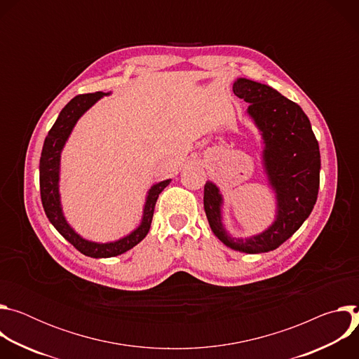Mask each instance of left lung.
<instances>
[{
	"label": "left lung",
	"mask_w": 359,
	"mask_h": 359,
	"mask_svg": "<svg viewBox=\"0 0 359 359\" xmlns=\"http://www.w3.org/2000/svg\"><path fill=\"white\" fill-rule=\"evenodd\" d=\"M236 96L262 136V169L273 191L276 215L262 233L234 237L223 223L224 198L212 180L204 184V212L215 236L231 250L259 254L276 250L311 215L320 189V146L309 116L274 88L247 78L233 83Z\"/></svg>",
	"instance_id": "1"
}]
</instances>
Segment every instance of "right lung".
Masks as SVG:
<instances>
[{
  "instance_id": "1",
  "label": "right lung",
  "mask_w": 359,
  "mask_h": 359,
  "mask_svg": "<svg viewBox=\"0 0 359 359\" xmlns=\"http://www.w3.org/2000/svg\"><path fill=\"white\" fill-rule=\"evenodd\" d=\"M111 93L95 92L78 95L71 99L65 108L60 112L54 126L48 132L45 137L42 153L39 159V189H41V200L48 220L50 222L58 233L68 240L76 250L92 259H109L115 255L123 254L125 251L135 247L140 243L146 234L149 233L153 212L159 194L163 189L172 182V179H166L153 184L144 198L143 212L140 223L136 229H133L129 234L115 240V241H92L82 237L75 229L68 223L61 203V191H60V180H61V155L62 150L75 128L78 121L82 118L85 112H88L99 99L108 96Z\"/></svg>"
}]
</instances>
